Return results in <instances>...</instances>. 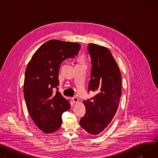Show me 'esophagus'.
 I'll return each instance as SVG.
<instances>
[{
	"label": "esophagus",
	"instance_id": "1",
	"mask_svg": "<svg viewBox=\"0 0 158 158\" xmlns=\"http://www.w3.org/2000/svg\"><path fill=\"white\" fill-rule=\"evenodd\" d=\"M73 102H74V103H77V102H78V101H79V99H78L77 97H74V98H73Z\"/></svg>",
	"mask_w": 158,
	"mask_h": 158
}]
</instances>
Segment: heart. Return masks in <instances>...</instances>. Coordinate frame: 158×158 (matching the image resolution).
Segmentation results:
<instances>
[{"label":"heart","instance_id":"1","mask_svg":"<svg viewBox=\"0 0 158 158\" xmlns=\"http://www.w3.org/2000/svg\"><path fill=\"white\" fill-rule=\"evenodd\" d=\"M82 59H83V58H82V57H81V59H80V60H82Z\"/></svg>","mask_w":158,"mask_h":158}]
</instances>
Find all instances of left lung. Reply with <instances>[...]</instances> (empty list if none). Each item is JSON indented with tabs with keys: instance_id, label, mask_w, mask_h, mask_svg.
Returning <instances> with one entry per match:
<instances>
[{
	"instance_id": "8db88e82",
	"label": "left lung",
	"mask_w": 158,
	"mask_h": 158,
	"mask_svg": "<svg viewBox=\"0 0 158 158\" xmlns=\"http://www.w3.org/2000/svg\"><path fill=\"white\" fill-rule=\"evenodd\" d=\"M87 48L92 63L88 92L97 94L91 101L83 102L86 111L79 123L89 134L97 135L107 127L118 110L122 79L118 65L107 48L95 44H89Z\"/></svg>"
}]
</instances>
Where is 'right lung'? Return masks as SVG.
<instances>
[{
    "mask_svg": "<svg viewBox=\"0 0 158 158\" xmlns=\"http://www.w3.org/2000/svg\"><path fill=\"white\" fill-rule=\"evenodd\" d=\"M81 46L76 42L50 40L43 44L27 64L24 82V95L29 113L37 126L46 134L57 131L62 114L71 108L69 101L58 89L60 64L77 55Z\"/></svg>",
    "mask_w": 158,
    "mask_h": 158,
    "instance_id": "add662e5",
    "label": "right lung"
}]
</instances>
